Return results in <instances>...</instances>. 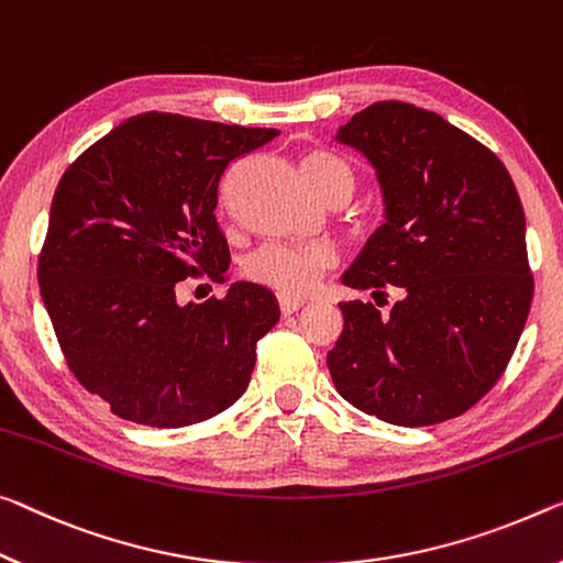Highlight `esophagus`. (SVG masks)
Returning a JSON list of instances; mask_svg holds the SVG:
<instances>
[{
    "label": "esophagus",
    "mask_w": 563,
    "mask_h": 563,
    "mask_svg": "<svg viewBox=\"0 0 563 563\" xmlns=\"http://www.w3.org/2000/svg\"><path fill=\"white\" fill-rule=\"evenodd\" d=\"M305 307V299H297V297H287V294H279V309L284 317L294 314V311H299Z\"/></svg>",
    "instance_id": "1"
}]
</instances>
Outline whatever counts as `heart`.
<instances>
[{"label":"heart","instance_id":"1","mask_svg":"<svg viewBox=\"0 0 563 563\" xmlns=\"http://www.w3.org/2000/svg\"><path fill=\"white\" fill-rule=\"evenodd\" d=\"M305 173L311 178L342 176L352 186V170L334 153L314 151L305 158ZM332 256L322 246H289L269 244L249 256L246 274L254 282L266 284L287 297H301L314 287L317 276L330 266Z\"/></svg>","mask_w":563,"mask_h":563}]
</instances>
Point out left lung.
Segmentation results:
<instances>
[{"label": "left lung", "instance_id": "left-lung-1", "mask_svg": "<svg viewBox=\"0 0 563 563\" xmlns=\"http://www.w3.org/2000/svg\"><path fill=\"white\" fill-rule=\"evenodd\" d=\"M375 168L385 223L342 274L400 301L340 305L327 354L344 400L402 428L463 415L511 360L533 299L521 198L486 145L438 112L385 100L334 135Z\"/></svg>", "mask_w": 563, "mask_h": 563}]
</instances>
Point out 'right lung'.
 Instances as JSON below:
<instances>
[{
    "label": "right lung",
    "instance_id": "1",
    "mask_svg": "<svg viewBox=\"0 0 563 563\" xmlns=\"http://www.w3.org/2000/svg\"><path fill=\"white\" fill-rule=\"evenodd\" d=\"M276 135L141 112L65 170L37 282L73 375L118 418L184 428L246 393L279 301L252 282L201 305H180L176 294L188 276L227 282L221 176Z\"/></svg>",
    "mask_w": 563,
    "mask_h": 563
}]
</instances>
